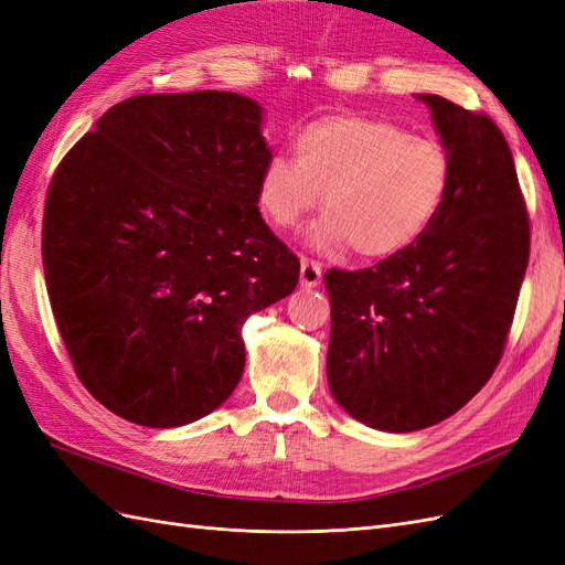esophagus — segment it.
<instances>
[{
  "instance_id": "34e87169",
  "label": "esophagus",
  "mask_w": 565,
  "mask_h": 565,
  "mask_svg": "<svg viewBox=\"0 0 565 565\" xmlns=\"http://www.w3.org/2000/svg\"><path fill=\"white\" fill-rule=\"evenodd\" d=\"M322 280V268L316 259L309 256H301V285L303 287H316Z\"/></svg>"
}]
</instances>
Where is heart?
<instances>
[{
  "label": "heart",
  "instance_id": "obj_1",
  "mask_svg": "<svg viewBox=\"0 0 565 565\" xmlns=\"http://www.w3.org/2000/svg\"><path fill=\"white\" fill-rule=\"evenodd\" d=\"M297 160L273 152L259 177V207L276 228H295L324 193L318 247L347 245L384 259L431 228L452 183L450 152L429 136L367 115H324L292 136Z\"/></svg>",
  "mask_w": 565,
  "mask_h": 565
}]
</instances>
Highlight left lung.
Instances as JSON below:
<instances>
[{
  "label": "left lung",
  "mask_w": 565,
  "mask_h": 565,
  "mask_svg": "<svg viewBox=\"0 0 565 565\" xmlns=\"http://www.w3.org/2000/svg\"><path fill=\"white\" fill-rule=\"evenodd\" d=\"M422 100L452 160L438 218L370 268L324 273L332 396L393 434L443 422L488 384L530 256V216L500 127L443 96Z\"/></svg>",
  "instance_id": "obj_1"
}]
</instances>
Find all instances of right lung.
<instances>
[{
    "label": "right lung",
    "mask_w": 565,
    "mask_h": 565,
    "mask_svg": "<svg viewBox=\"0 0 565 565\" xmlns=\"http://www.w3.org/2000/svg\"><path fill=\"white\" fill-rule=\"evenodd\" d=\"M270 150L233 92L113 106L51 177L42 264L77 380L127 422L210 415L245 370L243 322L287 297L299 259L256 207Z\"/></svg>",
    "instance_id": "obj_1"
}]
</instances>
